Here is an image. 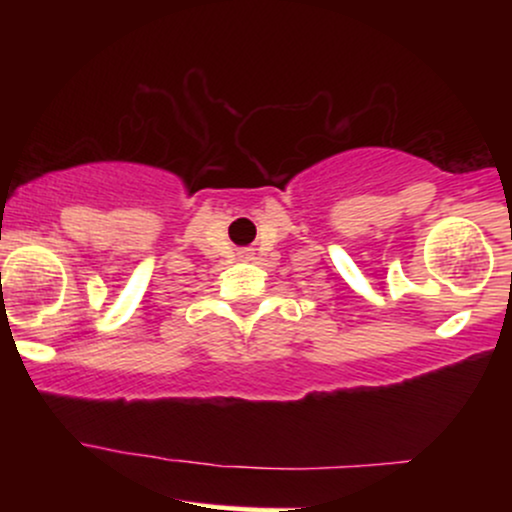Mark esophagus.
I'll list each match as a JSON object with an SVG mask.
<instances>
[{
	"mask_svg": "<svg viewBox=\"0 0 512 512\" xmlns=\"http://www.w3.org/2000/svg\"><path fill=\"white\" fill-rule=\"evenodd\" d=\"M238 257H240V260H255V252H252V248H245V250L238 252Z\"/></svg>",
	"mask_w": 512,
	"mask_h": 512,
	"instance_id": "1",
	"label": "esophagus"
}]
</instances>
